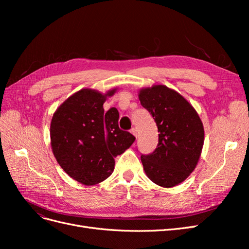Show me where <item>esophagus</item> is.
<instances>
[{"instance_id":"esophagus-1","label":"esophagus","mask_w":249,"mask_h":249,"mask_svg":"<svg viewBox=\"0 0 249 249\" xmlns=\"http://www.w3.org/2000/svg\"><path fill=\"white\" fill-rule=\"evenodd\" d=\"M131 133L134 135L135 137H137V130H136V127H132V129H131Z\"/></svg>"}]
</instances>
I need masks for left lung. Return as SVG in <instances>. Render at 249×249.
<instances>
[{
    "label": "left lung",
    "instance_id": "left-lung-1",
    "mask_svg": "<svg viewBox=\"0 0 249 249\" xmlns=\"http://www.w3.org/2000/svg\"><path fill=\"white\" fill-rule=\"evenodd\" d=\"M139 100L159 132L157 148L141 155L143 169L155 184L175 187L196 167L205 140L201 120L189 102L165 85L142 88Z\"/></svg>",
    "mask_w": 249,
    "mask_h": 249
}]
</instances>
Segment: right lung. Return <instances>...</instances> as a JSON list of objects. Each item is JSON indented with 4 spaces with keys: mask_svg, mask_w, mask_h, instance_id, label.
I'll return each instance as SVG.
<instances>
[{
    "mask_svg": "<svg viewBox=\"0 0 249 249\" xmlns=\"http://www.w3.org/2000/svg\"><path fill=\"white\" fill-rule=\"evenodd\" d=\"M115 91L103 94L81 89L53 115V154L67 175L83 185H95L109 178L114 170V158L135 141L131 133L119 129L117 109L104 110L105 101Z\"/></svg>",
    "mask_w": 249,
    "mask_h": 249,
    "instance_id": "obj_1",
    "label": "right lung"
}]
</instances>
